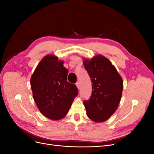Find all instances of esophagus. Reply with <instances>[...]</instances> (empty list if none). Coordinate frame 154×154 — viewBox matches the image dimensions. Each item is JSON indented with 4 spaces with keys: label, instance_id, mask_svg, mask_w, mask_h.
Listing matches in <instances>:
<instances>
[{
    "label": "esophagus",
    "instance_id": "34e87169",
    "mask_svg": "<svg viewBox=\"0 0 154 154\" xmlns=\"http://www.w3.org/2000/svg\"><path fill=\"white\" fill-rule=\"evenodd\" d=\"M76 87H78V89H79V88H80V83H79V82H77V83H76Z\"/></svg>",
    "mask_w": 154,
    "mask_h": 154
}]
</instances>
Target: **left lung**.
Segmentation results:
<instances>
[{
    "label": "left lung",
    "instance_id": "left-lung-1",
    "mask_svg": "<svg viewBox=\"0 0 154 154\" xmlns=\"http://www.w3.org/2000/svg\"><path fill=\"white\" fill-rule=\"evenodd\" d=\"M83 65L89 75L92 94L83 101L87 115L95 122L108 119L118 109L122 98L123 82L116 67L106 58L97 55Z\"/></svg>",
    "mask_w": 154,
    "mask_h": 154
}]
</instances>
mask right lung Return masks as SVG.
I'll return each mask as SVG.
<instances>
[{
	"mask_svg": "<svg viewBox=\"0 0 154 154\" xmlns=\"http://www.w3.org/2000/svg\"><path fill=\"white\" fill-rule=\"evenodd\" d=\"M68 70L63 61L48 54L41 60L31 78L32 96L40 112L52 120L66 116L78 88L67 82Z\"/></svg>",
	"mask_w": 154,
	"mask_h": 154,
	"instance_id": "obj_1",
	"label": "right lung"
}]
</instances>
